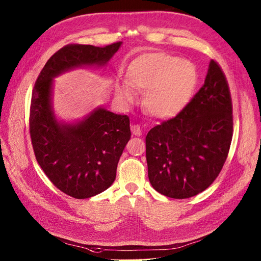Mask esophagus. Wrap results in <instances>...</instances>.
<instances>
[{
  "label": "esophagus",
  "mask_w": 261,
  "mask_h": 261,
  "mask_svg": "<svg viewBox=\"0 0 261 261\" xmlns=\"http://www.w3.org/2000/svg\"><path fill=\"white\" fill-rule=\"evenodd\" d=\"M131 132L133 133V135L138 136V137L142 135V130H141V126L139 124H132L131 125Z\"/></svg>",
  "instance_id": "esophagus-1"
}]
</instances>
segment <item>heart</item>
I'll use <instances>...</instances> for the list:
<instances>
[{
    "mask_svg": "<svg viewBox=\"0 0 261 261\" xmlns=\"http://www.w3.org/2000/svg\"><path fill=\"white\" fill-rule=\"evenodd\" d=\"M126 81L117 86V93L128 102L136 93L129 86L146 91L144 107L150 115L165 119L177 115L186 106L197 84L196 66L178 57L153 52L140 56L126 70Z\"/></svg>",
    "mask_w": 261,
    "mask_h": 261,
    "instance_id": "1",
    "label": "heart"
}]
</instances>
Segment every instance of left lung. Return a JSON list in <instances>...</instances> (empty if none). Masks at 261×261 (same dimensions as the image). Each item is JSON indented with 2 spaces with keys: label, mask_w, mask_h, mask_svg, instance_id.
<instances>
[{
  "label": "left lung",
  "mask_w": 261,
  "mask_h": 261,
  "mask_svg": "<svg viewBox=\"0 0 261 261\" xmlns=\"http://www.w3.org/2000/svg\"><path fill=\"white\" fill-rule=\"evenodd\" d=\"M226 77L211 60L204 84L176 117L145 138L148 179L162 195L187 199L205 190L223 168L233 137Z\"/></svg>",
  "instance_id": "8db88e82"
}]
</instances>
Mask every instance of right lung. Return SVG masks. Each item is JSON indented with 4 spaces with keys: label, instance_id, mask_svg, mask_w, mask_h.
Segmentation results:
<instances>
[{
    "label": "right lung",
    "instance_id": "right-lung-1",
    "mask_svg": "<svg viewBox=\"0 0 261 261\" xmlns=\"http://www.w3.org/2000/svg\"><path fill=\"white\" fill-rule=\"evenodd\" d=\"M68 44L44 64L32 94L29 131L36 160L56 187L75 199L108 189L131 138L130 120L98 107L75 123L58 121L52 108L54 79L82 66H103L121 46Z\"/></svg>",
    "mask_w": 261,
    "mask_h": 261
}]
</instances>
